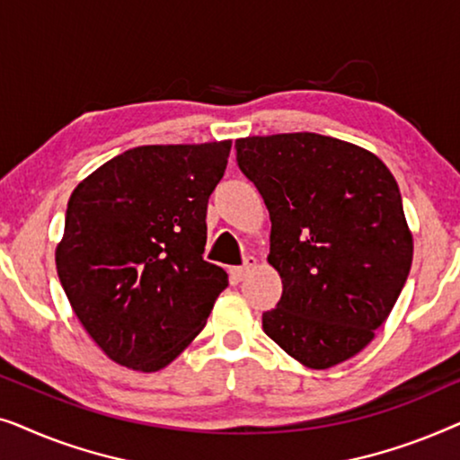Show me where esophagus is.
I'll use <instances>...</instances> for the list:
<instances>
[{
    "label": "esophagus",
    "instance_id": "34e87169",
    "mask_svg": "<svg viewBox=\"0 0 460 460\" xmlns=\"http://www.w3.org/2000/svg\"><path fill=\"white\" fill-rule=\"evenodd\" d=\"M257 266V260L255 257H247V260H244V263L243 266H238V268H232L230 270V279L234 280V282H241V280H244L247 279V276L253 272V268Z\"/></svg>",
    "mask_w": 460,
    "mask_h": 460
}]
</instances>
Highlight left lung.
Listing matches in <instances>:
<instances>
[{"instance_id":"obj_1","label":"left lung","mask_w":460,"mask_h":460,"mask_svg":"<svg viewBox=\"0 0 460 460\" xmlns=\"http://www.w3.org/2000/svg\"><path fill=\"white\" fill-rule=\"evenodd\" d=\"M234 146L268 207V263L282 280L263 332L307 368L349 360L373 341L411 272L398 181L367 148L310 131Z\"/></svg>"}]
</instances>
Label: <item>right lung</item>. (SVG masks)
<instances>
[{"label":"right lung","instance_id":"1","mask_svg":"<svg viewBox=\"0 0 460 460\" xmlns=\"http://www.w3.org/2000/svg\"><path fill=\"white\" fill-rule=\"evenodd\" d=\"M232 142L125 150L75 188L56 270L112 362L156 373L203 331L228 274L203 260L207 203Z\"/></svg>","mask_w":460,"mask_h":460}]
</instances>
